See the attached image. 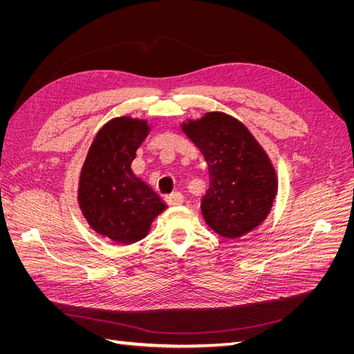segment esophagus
<instances>
[{
  "instance_id": "34e87169",
  "label": "esophagus",
  "mask_w": 354,
  "mask_h": 354,
  "mask_svg": "<svg viewBox=\"0 0 354 354\" xmlns=\"http://www.w3.org/2000/svg\"><path fill=\"white\" fill-rule=\"evenodd\" d=\"M165 201L168 205H180V203L185 201V198H183V195H181V192H173V194L165 196Z\"/></svg>"
}]
</instances>
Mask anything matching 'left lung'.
Segmentation results:
<instances>
[{
    "label": "left lung",
    "instance_id": "1",
    "mask_svg": "<svg viewBox=\"0 0 354 354\" xmlns=\"http://www.w3.org/2000/svg\"><path fill=\"white\" fill-rule=\"evenodd\" d=\"M183 131L207 160L209 187L201 201L202 216L223 238L251 232L269 216L277 192L269 156L242 122L208 112L183 124Z\"/></svg>",
    "mask_w": 354,
    "mask_h": 354
}]
</instances>
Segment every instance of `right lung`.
<instances>
[{
    "label": "right lung",
    "mask_w": 354,
    "mask_h": 354,
    "mask_svg": "<svg viewBox=\"0 0 354 354\" xmlns=\"http://www.w3.org/2000/svg\"><path fill=\"white\" fill-rule=\"evenodd\" d=\"M147 133L146 121L115 118L95 136L81 171L78 202L84 217L95 232L118 243L143 239L153 218L167 208L131 171Z\"/></svg>",
    "instance_id": "add662e5"
}]
</instances>
